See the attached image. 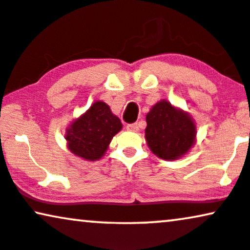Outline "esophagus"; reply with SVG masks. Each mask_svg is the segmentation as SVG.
I'll list each match as a JSON object with an SVG mask.
<instances>
[{
    "mask_svg": "<svg viewBox=\"0 0 250 250\" xmlns=\"http://www.w3.org/2000/svg\"><path fill=\"white\" fill-rule=\"evenodd\" d=\"M127 130L129 131H137L138 130V125L137 123H129V125H127Z\"/></svg>",
    "mask_w": 250,
    "mask_h": 250,
    "instance_id": "obj_1",
    "label": "esophagus"
}]
</instances>
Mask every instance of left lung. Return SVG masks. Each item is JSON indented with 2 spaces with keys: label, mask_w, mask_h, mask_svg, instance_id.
<instances>
[{
  "label": "left lung",
  "mask_w": 250,
  "mask_h": 250,
  "mask_svg": "<svg viewBox=\"0 0 250 250\" xmlns=\"http://www.w3.org/2000/svg\"><path fill=\"white\" fill-rule=\"evenodd\" d=\"M145 138L151 151L162 159L174 160L194 145L196 127L190 116L163 100L146 115Z\"/></svg>",
  "instance_id": "1"
}]
</instances>
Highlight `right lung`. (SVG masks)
I'll list each match as a JSON object with an SVG mask.
<instances>
[{
    "instance_id": "obj_1",
    "label": "right lung",
    "mask_w": 250,
    "mask_h": 250,
    "mask_svg": "<svg viewBox=\"0 0 250 250\" xmlns=\"http://www.w3.org/2000/svg\"><path fill=\"white\" fill-rule=\"evenodd\" d=\"M122 123L103 102L94 103L83 116L67 129L65 140L76 156L86 160L100 159L112 138L121 130Z\"/></svg>"
}]
</instances>
